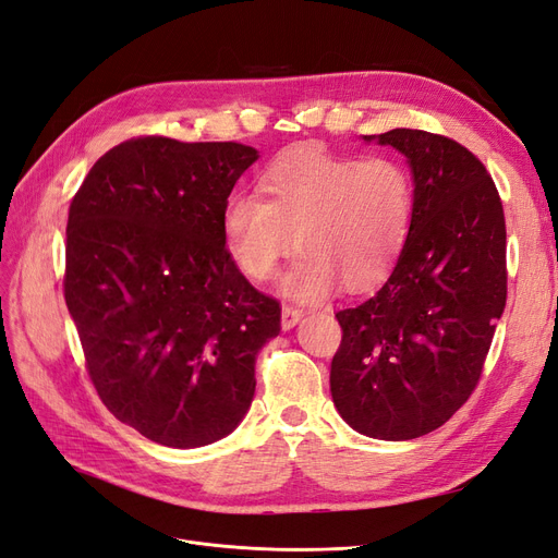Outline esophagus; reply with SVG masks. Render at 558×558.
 Returning <instances> with one entry per match:
<instances>
[{
	"instance_id": "esophagus-1",
	"label": "esophagus",
	"mask_w": 558,
	"mask_h": 558,
	"mask_svg": "<svg viewBox=\"0 0 558 558\" xmlns=\"http://www.w3.org/2000/svg\"><path fill=\"white\" fill-rule=\"evenodd\" d=\"M303 313L299 308H292V305H282V317H280V327L284 331H290L292 327H296L301 322Z\"/></svg>"
}]
</instances>
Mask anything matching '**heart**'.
<instances>
[{
  "mask_svg": "<svg viewBox=\"0 0 558 558\" xmlns=\"http://www.w3.org/2000/svg\"><path fill=\"white\" fill-rule=\"evenodd\" d=\"M262 196L231 194L222 210L227 253L253 282L276 274L282 296L325 301L338 282L368 290L397 266L410 236L415 187L391 157H343L315 148L282 155L262 175Z\"/></svg>",
  "mask_w": 558,
  "mask_h": 558,
  "instance_id": "1",
  "label": "heart"
}]
</instances>
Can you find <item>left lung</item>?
Wrapping results in <instances>:
<instances>
[{
	"label": "left lung",
	"mask_w": 558,
	"mask_h": 558,
	"mask_svg": "<svg viewBox=\"0 0 558 558\" xmlns=\"http://www.w3.org/2000/svg\"><path fill=\"white\" fill-rule=\"evenodd\" d=\"M397 148L415 185L410 236L375 296L338 311L333 405L354 430L412 440L469 401L506 308V218L461 143L422 130L364 136Z\"/></svg>",
	"instance_id": "1"
}]
</instances>
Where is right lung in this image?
I'll list each match as a JSON object with an SVG mask.
<instances>
[{
    "instance_id": "add662e5",
    "label": "right lung",
    "mask_w": 558,
    "mask_h": 558,
    "mask_svg": "<svg viewBox=\"0 0 558 558\" xmlns=\"http://www.w3.org/2000/svg\"><path fill=\"white\" fill-rule=\"evenodd\" d=\"M259 153L243 143L124 141L89 169L66 222L64 301L89 380L153 442L229 436L255 397L280 305L225 247L222 210Z\"/></svg>"
}]
</instances>
